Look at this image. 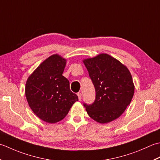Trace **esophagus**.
Returning a JSON list of instances; mask_svg holds the SVG:
<instances>
[{
    "instance_id": "1",
    "label": "esophagus",
    "mask_w": 160,
    "mask_h": 160,
    "mask_svg": "<svg viewBox=\"0 0 160 160\" xmlns=\"http://www.w3.org/2000/svg\"><path fill=\"white\" fill-rule=\"evenodd\" d=\"M77 96L79 97V99L81 100V92H78L77 93Z\"/></svg>"
}]
</instances>
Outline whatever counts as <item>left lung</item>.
I'll list each match as a JSON object with an SVG mask.
<instances>
[{
  "mask_svg": "<svg viewBox=\"0 0 160 160\" xmlns=\"http://www.w3.org/2000/svg\"><path fill=\"white\" fill-rule=\"evenodd\" d=\"M83 62L96 91L94 103L83 104L88 115L100 123L114 121L125 111L134 95L131 74L126 66L106 53Z\"/></svg>",
  "mask_w": 160,
  "mask_h": 160,
  "instance_id": "left-lung-1",
  "label": "left lung"
}]
</instances>
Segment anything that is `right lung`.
<instances>
[{
    "label": "right lung",
    "instance_id": "obj_1",
    "mask_svg": "<svg viewBox=\"0 0 160 160\" xmlns=\"http://www.w3.org/2000/svg\"><path fill=\"white\" fill-rule=\"evenodd\" d=\"M66 59L55 54L46 58L32 72L25 83V93L32 111L43 121L54 123L64 119L78 97L70 89L62 74Z\"/></svg>",
    "mask_w": 160,
    "mask_h": 160
}]
</instances>
